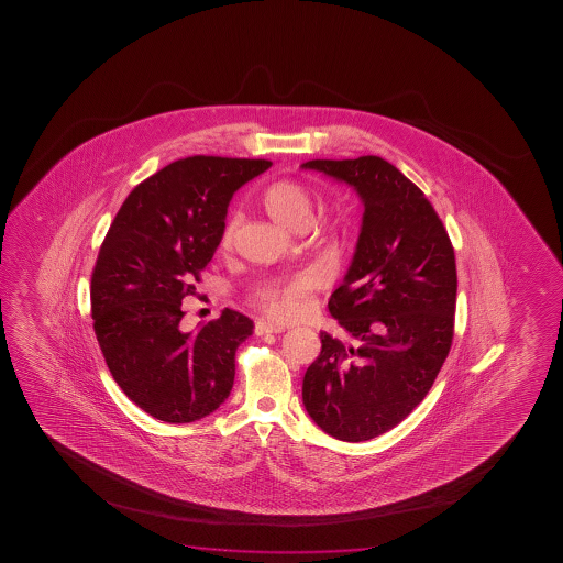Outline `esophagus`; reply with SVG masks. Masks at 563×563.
<instances>
[{
  "label": "esophagus",
  "mask_w": 563,
  "mask_h": 563,
  "mask_svg": "<svg viewBox=\"0 0 563 563\" xmlns=\"http://www.w3.org/2000/svg\"><path fill=\"white\" fill-rule=\"evenodd\" d=\"M255 334H267V332H283L285 331V324L273 323V321H255Z\"/></svg>",
  "instance_id": "esophagus-1"
}]
</instances>
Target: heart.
<instances>
[{
    "label": "heart",
    "instance_id": "1",
    "mask_svg": "<svg viewBox=\"0 0 563 563\" xmlns=\"http://www.w3.org/2000/svg\"><path fill=\"white\" fill-rule=\"evenodd\" d=\"M262 203L275 221L298 229L309 227L313 219V196L306 185L298 180H277L263 190ZM239 231V216H232L221 232V247H231ZM316 288V277L311 273H296L292 277L278 278L260 286L254 292L255 306L263 313L286 321L300 316L308 308L309 298Z\"/></svg>",
    "mask_w": 563,
    "mask_h": 563
}]
</instances>
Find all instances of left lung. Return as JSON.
Returning <instances> with one entry per match:
<instances>
[{
    "instance_id": "obj_1",
    "label": "left lung",
    "mask_w": 563,
    "mask_h": 563,
    "mask_svg": "<svg viewBox=\"0 0 563 563\" xmlns=\"http://www.w3.org/2000/svg\"><path fill=\"white\" fill-rule=\"evenodd\" d=\"M306 169L354 186L362 234L329 311L352 336L321 332V354L301 386L303 406L327 434L375 439L423 401L454 340V246L431 201L377 155L313 159Z\"/></svg>"
}]
</instances>
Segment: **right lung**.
<instances>
[{
	"label": "right lung",
	"mask_w": 563,
	"mask_h": 563,
	"mask_svg": "<svg viewBox=\"0 0 563 563\" xmlns=\"http://www.w3.org/2000/svg\"><path fill=\"white\" fill-rule=\"evenodd\" d=\"M267 159L192 155L142 180L117 211L92 271L93 332L129 398L165 423L216 411L254 323L234 309L185 332L183 300L221 242L232 194Z\"/></svg>",
	"instance_id": "add662e5"
}]
</instances>
